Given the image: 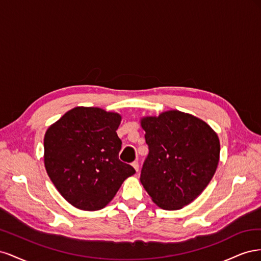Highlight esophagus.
I'll use <instances>...</instances> for the list:
<instances>
[{
	"label": "esophagus",
	"instance_id": "34e87169",
	"mask_svg": "<svg viewBox=\"0 0 261 261\" xmlns=\"http://www.w3.org/2000/svg\"><path fill=\"white\" fill-rule=\"evenodd\" d=\"M132 165L134 167V169H135V170L138 172V170H139V163H138V161H134V162L132 163Z\"/></svg>",
	"mask_w": 261,
	"mask_h": 261
}]
</instances>
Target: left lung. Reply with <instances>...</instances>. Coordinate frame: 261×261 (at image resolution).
<instances>
[{
    "label": "left lung",
    "instance_id": "8db88e82",
    "mask_svg": "<svg viewBox=\"0 0 261 261\" xmlns=\"http://www.w3.org/2000/svg\"><path fill=\"white\" fill-rule=\"evenodd\" d=\"M141 126L149 149L141 184L159 207L183 208L215 175L220 155L217 134L207 123L179 111L145 117Z\"/></svg>",
    "mask_w": 261,
    "mask_h": 261
}]
</instances>
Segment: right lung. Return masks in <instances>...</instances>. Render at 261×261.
<instances>
[{"label":"right lung","instance_id":"1","mask_svg":"<svg viewBox=\"0 0 261 261\" xmlns=\"http://www.w3.org/2000/svg\"><path fill=\"white\" fill-rule=\"evenodd\" d=\"M121 115L78 107L51 125L44 136V165L60 194L74 207L94 211L113 199L123 181L135 174L118 159Z\"/></svg>","mask_w":261,"mask_h":261}]
</instances>
